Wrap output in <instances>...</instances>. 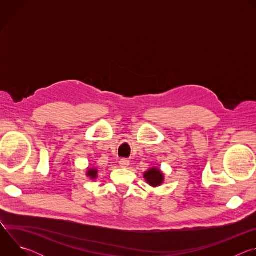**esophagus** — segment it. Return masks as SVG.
I'll return each mask as SVG.
<instances>
[{
    "label": "esophagus",
    "instance_id": "esophagus-1",
    "mask_svg": "<svg viewBox=\"0 0 256 256\" xmlns=\"http://www.w3.org/2000/svg\"><path fill=\"white\" fill-rule=\"evenodd\" d=\"M120 167L126 168V167H128L130 165V161L128 159H126V158H122V159L120 160Z\"/></svg>",
    "mask_w": 256,
    "mask_h": 256
}]
</instances>
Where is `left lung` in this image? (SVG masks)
I'll return each mask as SVG.
<instances>
[{
    "label": "left lung",
    "instance_id": "1",
    "mask_svg": "<svg viewBox=\"0 0 256 256\" xmlns=\"http://www.w3.org/2000/svg\"><path fill=\"white\" fill-rule=\"evenodd\" d=\"M144 177L146 181H147L151 186H154V188L161 186L164 181L163 173L156 168H151L147 172H144Z\"/></svg>",
    "mask_w": 256,
    "mask_h": 256
}]
</instances>
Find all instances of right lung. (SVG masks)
Returning a JSON list of instances; mask_svg holds the SVG:
<instances>
[{
  "label": "right lung",
  "instance_id": "obj_1",
  "mask_svg": "<svg viewBox=\"0 0 256 256\" xmlns=\"http://www.w3.org/2000/svg\"><path fill=\"white\" fill-rule=\"evenodd\" d=\"M87 175L90 176L92 179H95L97 177V170L96 169H89L87 172Z\"/></svg>",
  "mask_w": 256,
  "mask_h": 256
}]
</instances>
